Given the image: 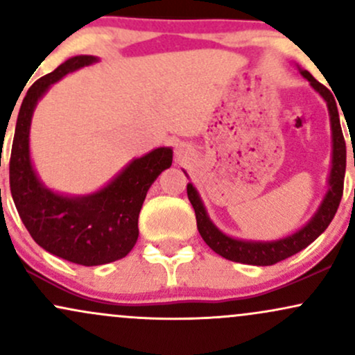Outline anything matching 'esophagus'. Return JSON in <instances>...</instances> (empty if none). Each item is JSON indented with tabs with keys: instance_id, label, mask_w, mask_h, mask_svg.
Returning a JSON list of instances; mask_svg holds the SVG:
<instances>
[{
	"instance_id": "1",
	"label": "esophagus",
	"mask_w": 355,
	"mask_h": 355,
	"mask_svg": "<svg viewBox=\"0 0 355 355\" xmlns=\"http://www.w3.org/2000/svg\"><path fill=\"white\" fill-rule=\"evenodd\" d=\"M177 155H182V148H178V152H177Z\"/></svg>"
}]
</instances>
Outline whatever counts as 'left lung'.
I'll return each instance as SVG.
<instances>
[{"label": "left lung", "mask_w": 355, "mask_h": 355, "mask_svg": "<svg viewBox=\"0 0 355 355\" xmlns=\"http://www.w3.org/2000/svg\"><path fill=\"white\" fill-rule=\"evenodd\" d=\"M302 75L311 81V85L317 92L320 93L322 98L327 101L329 113H331V125H332V138H334V155H332V170H331V180H329L327 195H325L324 202H322L319 211L315 214L311 222L299 230L297 234L291 237L277 240V242H243V240H235L227 237L220 232L214 223L210 222L209 215H207L203 203L198 197L197 190L193 185L189 183L187 185V195L189 200L195 210V217H197V229L200 232L202 239L209 245L215 254L225 257L232 262L240 263H250V266H274L280 260L288 259V257L295 255L297 252L304 250L305 247L311 245L319 235L329 227L332 222L334 215H336L339 203L342 200V193H344V177H345V140L342 135L339 112H337L336 98L332 96V92L325 88L324 85L319 83L309 71H302Z\"/></svg>", "instance_id": "1"}]
</instances>
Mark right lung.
<instances>
[{
	"label": "right lung",
	"instance_id": "1",
	"mask_svg": "<svg viewBox=\"0 0 355 355\" xmlns=\"http://www.w3.org/2000/svg\"><path fill=\"white\" fill-rule=\"evenodd\" d=\"M93 61L95 56H73L31 85L19 108L10 157L11 195L26 230L46 252L87 267L115 262L132 250L146 191L172 165V150L157 148L133 160L98 193L81 198L61 197L40 183L28 148L36 101L55 81Z\"/></svg>",
	"mask_w": 355,
	"mask_h": 355
}]
</instances>
